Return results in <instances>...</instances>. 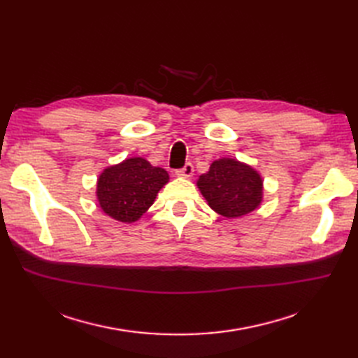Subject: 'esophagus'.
<instances>
[{
	"mask_svg": "<svg viewBox=\"0 0 358 358\" xmlns=\"http://www.w3.org/2000/svg\"><path fill=\"white\" fill-rule=\"evenodd\" d=\"M192 173H194V166L191 164V162H187V164L182 169L176 170V175L182 176V178H189V176H192Z\"/></svg>",
	"mask_w": 358,
	"mask_h": 358,
	"instance_id": "1",
	"label": "esophagus"
}]
</instances>
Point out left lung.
Returning <instances> with one entry per match:
<instances>
[{"label": "left lung", "mask_w": 358, "mask_h": 358, "mask_svg": "<svg viewBox=\"0 0 358 358\" xmlns=\"http://www.w3.org/2000/svg\"><path fill=\"white\" fill-rule=\"evenodd\" d=\"M197 185L210 208L227 218L252 212L263 197V180L258 173L230 158L213 161Z\"/></svg>", "instance_id": "obj_1"}]
</instances>
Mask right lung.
Instances as JSON below:
<instances>
[{"mask_svg":"<svg viewBox=\"0 0 358 358\" xmlns=\"http://www.w3.org/2000/svg\"><path fill=\"white\" fill-rule=\"evenodd\" d=\"M169 182V173L150 166L143 158H128L106 169L96 185L101 209L121 222H134L154 203L158 191Z\"/></svg>","mask_w":358,"mask_h":358,"instance_id":"right-lung-1","label":"right lung"}]
</instances>
